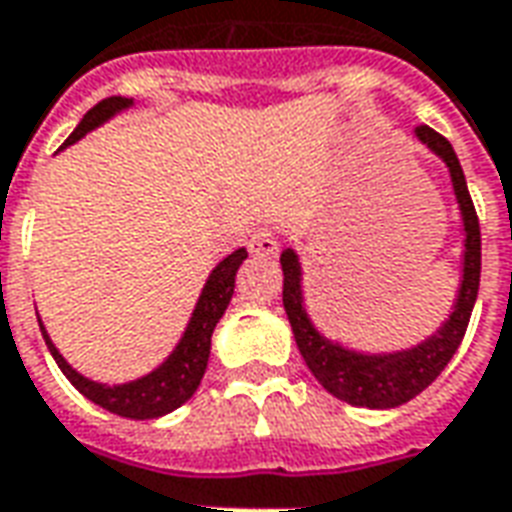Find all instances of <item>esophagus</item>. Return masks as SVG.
Instances as JSON below:
<instances>
[{
	"label": "esophagus",
	"instance_id": "esophagus-1",
	"mask_svg": "<svg viewBox=\"0 0 512 512\" xmlns=\"http://www.w3.org/2000/svg\"><path fill=\"white\" fill-rule=\"evenodd\" d=\"M249 252L255 257H277V252H280V238H277V232L268 230V227L255 230V235L249 238Z\"/></svg>",
	"mask_w": 512,
	"mask_h": 512
}]
</instances>
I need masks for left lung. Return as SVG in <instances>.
<instances>
[{"label":"left lung","mask_w":512,"mask_h":512,"mask_svg":"<svg viewBox=\"0 0 512 512\" xmlns=\"http://www.w3.org/2000/svg\"><path fill=\"white\" fill-rule=\"evenodd\" d=\"M416 138L446 163L449 177H452V188H455V199L460 205V216H463V230H466L463 280L457 288L455 307H452L449 318L438 327V332H432L430 338L418 346H410L402 352H388V355H363L355 349H346L341 343L324 338L307 316L299 255L293 249H285L280 255L282 277H285L282 280V305H285V313L291 321L296 346L305 357L307 368L313 371V377L332 396H338V399L355 407H371V410L399 407L438 380V374L455 357L457 346L466 335L468 318H471L477 291H480V221H477L474 202L468 196L466 174L460 169L455 149L441 132L421 124V127H416Z\"/></svg>","instance_id":"1"}]
</instances>
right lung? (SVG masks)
Masks as SVG:
<instances>
[{
  "mask_svg": "<svg viewBox=\"0 0 512 512\" xmlns=\"http://www.w3.org/2000/svg\"><path fill=\"white\" fill-rule=\"evenodd\" d=\"M127 107H132V99H127V96H107V99H102L99 105H94L82 116L77 130L71 132L63 146L77 144L82 135H88L99 124H105L107 119H113L116 113L127 110ZM244 260L246 249H235L232 255L224 257L219 266L210 271L205 288H202V296L196 302L191 321H188V327L182 332L177 349L155 371H149L141 380L124 382V385H105V382H94L88 380V377H82L80 371H74L66 363V357L57 352V346L49 341L46 327L38 318L46 346H49V352L55 357L60 371L69 377L71 385L85 399H91L94 405L105 407V410L121 418H138V421L166 416L171 410L185 405L196 393L202 377H205L207 357H210V338H213V330H216L219 318L224 316V310L230 305L232 291H235V274H238V268H241Z\"/></svg>",
  "mask_w": 512,
  "mask_h": 512,
  "instance_id": "add662e5",
  "label": "right lung"
}]
</instances>
